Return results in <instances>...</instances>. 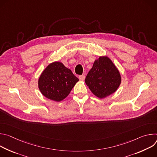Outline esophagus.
Returning <instances> with one entry per match:
<instances>
[{
	"mask_svg": "<svg viewBox=\"0 0 157 157\" xmlns=\"http://www.w3.org/2000/svg\"><path fill=\"white\" fill-rule=\"evenodd\" d=\"M79 79L81 80V81H84L85 79V76L84 75H80L79 76Z\"/></svg>",
	"mask_w": 157,
	"mask_h": 157,
	"instance_id": "1",
	"label": "esophagus"
}]
</instances>
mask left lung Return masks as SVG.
Instances as JSON below:
<instances>
[{"label":"left lung","instance_id":"obj_1","mask_svg":"<svg viewBox=\"0 0 157 157\" xmlns=\"http://www.w3.org/2000/svg\"><path fill=\"white\" fill-rule=\"evenodd\" d=\"M85 82L96 97L103 99L117 90L121 76L112 60L107 56H101L94 61Z\"/></svg>","mask_w":157,"mask_h":157}]
</instances>
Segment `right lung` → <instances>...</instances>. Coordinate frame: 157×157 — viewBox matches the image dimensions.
Masks as SVG:
<instances>
[{
  "instance_id": "obj_1",
  "label": "right lung",
  "mask_w": 157,
  "mask_h": 157,
  "mask_svg": "<svg viewBox=\"0 0 157 157\" xmlns=\"http://www.w3.org/2000/svg\"><path fill=\"white\" fill-rule=\"evenodd\" d=\"M79 79L59 61L49 64L38 81L41 93L48 99L60 102L70 93Z\"/></svg>"
}]
</instances>
